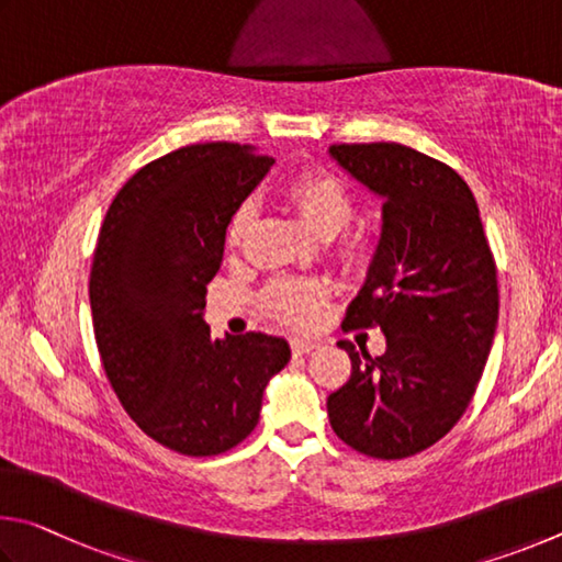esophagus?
Returning a JSON list of instances; mask_svg holds the SVG:
<instances>
[{
    "label": "esophagus",
    "instance_id": "1",
    "mask_svg": "<svg viewBox=\"0 0 562 562\" xmlns=\"http://www.w3.org/2000/svg\"><path fill=\"white\" fill-rule=\"evenodd\" d=\"M316 348H321L316 340H306V338H293L291 340L293 356H306V352H313Z\"/></svg>",
    "mask_w": 562,
    "mask_h": 562
}]
</instances>
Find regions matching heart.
Masks as SVG:
<instances>
[{
    "label": "heart",
    "mask_w": 562,
    "mask_h": 562,
    "mask_svg": "<svg viewBox=\"0 0 562 562\" xmlns=\"http://www.w3.org/2000/svg\"><path fill=\"white\" fill-rule=\"evenodd\" d=\"M281 196L301 216L303 224L313 234L323 236V239L336 236L350 222L352 210H356L348 184L328 170H318V167H306V170L289 175L281 184ZM249 226L251 210L249 206H239L232 214L229 226H226V244L239 246L246 239ZM368 256L370 241L366 234L350 232L342 236L338 244V259L342 263L362 266L368 261ZM321 301L323 289L318 283L301 279H279L263 291V306L269 308L271 316L296 328L311 326Z\"/></svg>",
    "instance_id": "1"
}]
</instances>
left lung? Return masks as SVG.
Returning <instances> with one entry per match:
<instances>
[{"mask_svg":"<svg viewBox=\"0 0 562 562\" xmlns=\"http://www.w3.org/2000/svg\"><path fill=\"white\" fill-rule=\"evenodd\" d=\"M333 160L382 200V236L342 330L380 328L370 358L350 340V380L328 397L336 435L360 454L405 459L447 435L486 368L498 279L479 204L449 165L400 143L330 145Z\"/></svg>","mask_w":562,"mask_h":562,"instance_id":"left-lung-1","label":"left lung"}]
</instances>
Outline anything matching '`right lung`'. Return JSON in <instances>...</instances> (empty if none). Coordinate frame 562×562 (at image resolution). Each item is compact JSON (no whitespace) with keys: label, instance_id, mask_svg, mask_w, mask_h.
<instances>
[{"label":"right lung","instance_id":"right-lung-1","mask_svg":"<svg viewBox=\"0 0 562 562\" xmlns=\"http://www.w3.org/2000/svg\"><path fill=\"white\" fill-rule=\"evenodd\" d=\"M271 165L249 145L180 147L123 184L98 234L88 296L105 378L135 425L184 457L249 437L291 360L283 338L214 340L202 318L226 226Z\"/></svg>","mask_w":562,"mask_h":562}]
</instances>
